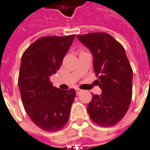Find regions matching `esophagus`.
Returning <instances> with one entry per match:
<instances>
[{"mask_svg": "<svg viewBox=\"0 0 150 150\" xmlns=\"http://www.w3.org/2000/svg\"><path fill=\"white\" fill-rule=\"evenodd\" d=\"M76 91H77V94H80V93L82 92V90L79 89V88H77V89H76Z\"/></svg>", "mask_w": 150, "mask_h": 150, "instance_id": "34e87169", "label": "esophagus"}]
</instances>
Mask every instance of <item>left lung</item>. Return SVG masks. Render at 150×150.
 I'll return each instance as SVG.
<instances>
[{
	"label": "left lung",
	"instance_id": "obj_1",
	"mask_svg": "<svg viewBox=\"0 0 150 150\" xmlns=\"http://www.w3.org/2000/svg\"><path fill=\"white\" fill-rule=\"evenodd\" d=\"M93 55V68L98 76L101 94L92 95L87 109L90 118L102 127L119 123L132 98L133 71L123 46L107 33L77 35Z\"/></svg>",
	"mask_w": 150,
	"mask_h": 150
}]
</instances>
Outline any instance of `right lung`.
<instances>
[{"label": "right lung", "mask_w": 150, "mask_h": 150, "mask_svg": "<svg viewBox=\"0 0 150 150\" xmlns=\"http://www.w3.org/2000/svg\"><path fill=\"white\" fill-rule=\"evenodd\" d=\"M68 36H45L31 44L22 55L18 78L26 113L40 129L58 131L68 123L74 89L61 90L49 77L57 73L74 40Z\"/></svg>", "instance_id": "right-lung-1"}]
</instances>
